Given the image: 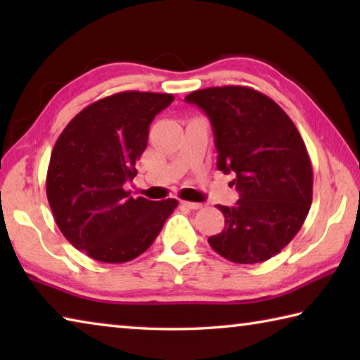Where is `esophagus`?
<instances>
[{
  "label": "esophagus",
  "mask_w": 360,
  "mask_h": 360,
  "mask_svg": "<svg viewBox=\"0 0 360 360\" xmlns=\"http://www.w3.org/2000/svg\"><path fill=\"white\" fill-rule=\"evenodd\" d=\"M182 205L186 206V208H188V210H200L202 208V203H195V202H181Z\"/></svg>",
  "instance_id": "1"
}]
</instances>
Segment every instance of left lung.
Here are the masks:
<instances>
[{"instance_id": "8db88e82", "label": "left lung", "mask_w": 360, "mask_h": 360, "mask_svg": "<svg viewBox=\"0 0 360 360\" xmlns=\"http://www.w3.org/2000/svg\"><path fill=\"white\" fill-rule=\"evenodd\" d=\"M187 103L211 120L217 169L235 179V206H221L225 227L208 243L235 264L276 255L302 229L313 200V167L297 127L270 96L245 85L195 90Z\"/></svg>"}]
</instances>
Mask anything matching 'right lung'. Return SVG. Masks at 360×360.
Segmentation results:
<instances>
[{"mask_svg":"<svg viewBox=\"0 0 360 360\" xmlns=\"http://www.w3.org/2000/svg\"><path fill=\"white\" fill-rule=\"evenodd\" d=\"M173 100L136 90L106 96L75 115L53 146L49 205L65 238L89 257L105 264L136 259L178 206L174 198H133L124 188L136 176L150 122Z\"/></svg>","mask_w":360,"mask_h":360,"instance_id":"1","label":"right lung"}]
</instances>
